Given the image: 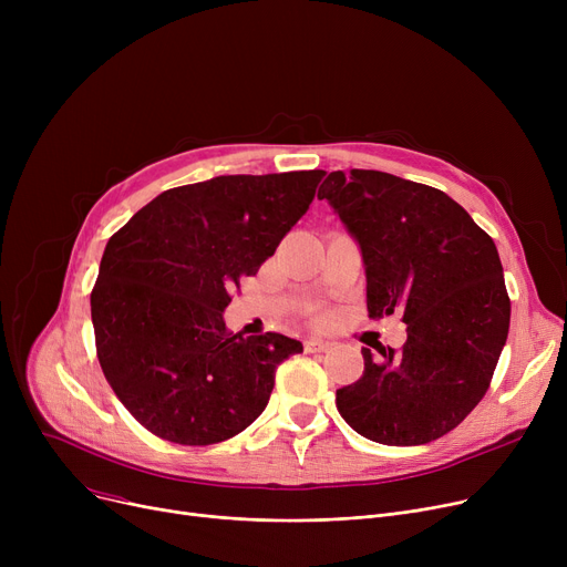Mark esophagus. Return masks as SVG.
I'll list each match as a JSON object with an SVG mask.
<instances>
[{
	"instance_id": "obj_1",
	"label": "esophagus",
	"mask_w": 567,
	"mask_h": 567,
	"mask_svg": "<svg viewBox=\"0 0 567 567\" xmlns=\"http://www.w3.org/2000/svg\"><path fill=\"white\" fill-rule=\"evenodd\" d=\"M303 347H306L308 353H319V351L329 349V342H323V340H306Z\"/></svg>"
}]
</instances>
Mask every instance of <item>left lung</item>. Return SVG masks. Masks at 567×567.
Masks as SVG:
<instances>
[{"label":"left lung","instance_id":"left-lung-1","mask_svg":"<svg viewBox=\"0 0 567 567\" xmlns=\"http://www.w3.org/2000/svg\"><path fill=\"white\" fill-rule=\"evenodd\" d=\"M317 197L361 246L368 315L406 323L400 351L363 349V377L336 393L340 415L385 445L449 434L485 398L511 329L492 236L443 190L377 169L331 172Z\"/></svg>","mask_w":567,"mask_h":567}]
</instances>
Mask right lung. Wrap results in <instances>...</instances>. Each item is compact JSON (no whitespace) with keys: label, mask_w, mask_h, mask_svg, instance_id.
Instances as JSON below:
<instances>
[{"label":"right lung","mask_w":567,"mask_h":567,"mask_svg":"<svg viewBox=\"0 0 567 567\" xmlns=\"http://www.w3.org/2000/svg\"><path fill=\"white\" fill-rule=\"evenodd\" d=\"M323 174H231L169 188L112 234L92 289L96 353L114 395L148 432L212 445L266 409L278 365L303 344L234 336L223 312L308 212Z\"/></svg>","instance_id":"1"}]
</instances>
